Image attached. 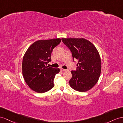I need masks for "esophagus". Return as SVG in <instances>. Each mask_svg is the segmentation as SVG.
Returning a JSON list of instances; mask_svg holds the SVG:
<instances>
[{"mask_svg": "<svg viewBox=\"0 0 123 123\" xmlns=\"http://www.w3.org/2000/svg\"><path fill=\"white\" fill-rule=\"evenodd\" d=\"M61 71H66V69H63V68H61Z\"/></svg>", "mask_w": 123, "mask_h": 123, "instance_id": "esophagus-1", "label": "esophagus"}]
</instances>
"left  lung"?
I'll use <instances>...</instances> for the list:
<instances>
[{
  "mask_svg": "<svg viewBox=\"0 0 123 123\" xmlns=\"http://www.w3.org/2000/svg\"><path fill=\"white\" fill-rule=\"evenodd\" d=\"M62 42L70 49L73 59H77L76 71H71V87L79 92L92 89L99 79L101 60L97 48L91 42L83 38H62Z\"/></svg>",
  "mask_w": 123,
  "mask_h": 123,
  "instance_id": "8db88e82",
  "label": "left lung"
}]
</instances>
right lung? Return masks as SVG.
<instances>
[{
  "label": "right lung",
  "instance_id": "1",
  "mask_svg": "<svg viewBox=\"0 0 123 123\" xmlns=\"http://www.w3.org/2000/svg\"><path fill=\"white\" fill-rule=\"evenodd\" d=\"M61 39L38 40L26 50L22 60V74L26 83L33 91L44 93L52 89L55 75L59 68L49 67L54 48L61 43Z\"/></svg>",
  "mask_w": 123,
  "mask_h": 123
}]
</instances>
